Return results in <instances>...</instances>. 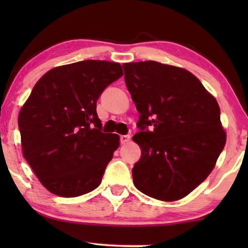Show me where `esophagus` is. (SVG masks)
<instances>
[{"label": "esophagus", "mask_w": 248, "mask_h": 248, "mask_svg": "<svg viewBox=\"0 0 248 248\" xmlns=\"http://www.w3.org/2000/svg\"><path fill=\"white\" fill-rule=\"evenodd\" d=\"M130 140H131L130 135H122V137H121V143L122 144H126Z\"/></svg>", "instance_id": "esophagus-1"}]
</instances>
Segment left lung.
Here are the masks:
<instances>
[{
  "label": "left lung",
  "mask_w": 248,
  "mask_h": 248,
  "mask_svg": "<svg viewBox=\"0 0 248 248\" xmlns=\"http://www.w3.org/2000/svg\"><path fill=\"white\" fill-rule=\"evenodd\" d=\"M123 67L140 113L133 137L142 152L132 169L135 187L160 201L185 198L213 170L226 144L219 105L182 67L155 61Z\"/></svg>",
  "instance_id": "left-lung-1"
}]
</instances>
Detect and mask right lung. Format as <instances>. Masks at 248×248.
Masks as SVG:
<instances>
[{
  "instance_id": "obj_1",
  "label": "right lung",
  "mask_w": 248,
  "mask_h": 248,
  "mask_svg": "<svg viewBox=\"0 0 248 248\" xmlns=\"http://www.w3.org/2000/svg\"><path fill=\"white\" fill-rule=\"evenodd\" d=\"M123 74L120 63L107 61L56 66L23 104L18 117L23 157L53 194L76 198L100 185L120 137L100 131L97 100Z\"/></svg>"
}]
</instances>
